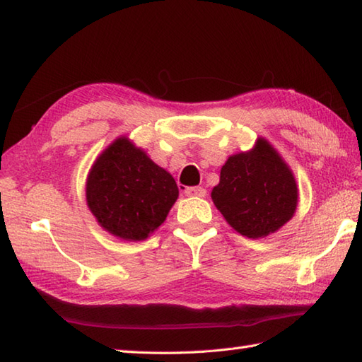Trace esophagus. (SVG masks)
<instances>
[{"instance_id":"obj_1","label":"esophagus","mask_w":362,"mask_h":362,"mask_svg":"<svg viewBox=\"0 0 362 362\" xmlns=\"http://www.w3.org/2000/svg\"><path fill=\"white\" fill-rule=\"evenodd\" d=\"M187 196H197V197H205L206 189L202 187H189L185 189Z\"/></svg>"}]
</instances>
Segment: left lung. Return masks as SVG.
Returning a JSON list of instances; mask_svg holds the SVG:
<instances>
[{
	"mask_svg": "<svg viewBox=\"0 0 362 362\" xmlns=\"http://www.w3.org/2000/svg\"><path fill=\"white\" fill-rule=\"evenodd\" d=\"M211 199L230 227L258 240L294 216L298 188L286 161L259 136L250 151L227 158Z\"/></svg>",
	"mask_w": 362,
	"mask_h": 362,
	"instance_id": "obj_1",
	"label": "left lung"
}]
</instances>
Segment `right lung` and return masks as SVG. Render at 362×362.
Wrapping results in <instances>:
<instances>
[{
	"label": "right lung",
	"instance_id": "1",
	"mask_svg": "<svg viewBox=\"0 0 362 362\" xmlns=\"http://www.w3.org/2000/svg\"><path fill=\"white\" fill-rule=\"evenodd\" d=\"M86 197L105 232L124 241H143L163 224L179 188L166 169L127 136H119L90 168Z\"/></svg>",
	"mask_w": 362,
	"mask_h": 362
}]
</instances>
